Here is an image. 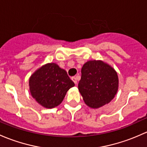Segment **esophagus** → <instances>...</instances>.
Listing matches in <instances>:
<instances>
[{
    "label": "esophagus",
    "mask_w": 147,
    "mask_h": 147,
    "mask_svg": "<svg viewBox=\"0 0 147 147\" xmlns=\"http://www.w3.org/2000/svg\"><path fill=\"white\" fill-rule=\"evenodd\" d=\"M71 79H72V80L74 82V83H75V84H78V80H77V78H75V77H72Z\"/></svg>",
    "instance_id": "1"
}]
</instances>
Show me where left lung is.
Instances as JSON below:
<instances>
[{
  "instance_id": "obj_1",
  "label": "left lung",
  "mask_w": 147,
  "mask_h": 147,
  "mask_svg": "<svg viewBox=\"0 0 147 147\" xmlns=\"http://www.w3.org/2000/svg\"><path fill=\"white\" fill-rule=\"evenodd\" d=\"M78 89L88 106L98 109L115 97L118 89L116 71L102 61H89L81 70Z\"/></svg>"
}]
</instances>
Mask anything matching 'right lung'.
<instances>
[{"label":"right lung","mask_w":147,"mask_h":147,"mask_svg":"<svg viewBox=\"0 0 147 147\" xmlns=\"http://www.w3.org/2000/svg\"><path fill=\"white\" fill-rule=\"evenodd\" d=\"M29 90L32 97L41 106L53 109L61 103L67 91L75 83L65 69L56 63L44 65L29 78Z\"/></svg>","instance_id":"obj_1"}]
</instances>
